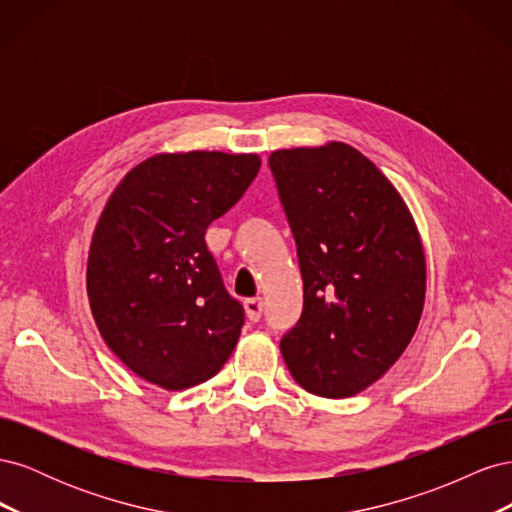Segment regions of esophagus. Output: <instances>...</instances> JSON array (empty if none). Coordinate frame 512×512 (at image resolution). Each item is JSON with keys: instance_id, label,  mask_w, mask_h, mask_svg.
I'll return each mask as SVG.
<instances>
[{"instance_id": "1", "label": "esophagus", "mask_w": 512, "mask_h": 512, "mask_svg": "<svg viewBox=\"0 0 512 512\" xmlns=\"http://www.w3.org/2000/svg\"><path fill=\"white\" fill-rule=\"evenodd\" d=\"M245 314L252 322H258L262 316V299H247L245 301Z\"/></svg>"}]
</instances>
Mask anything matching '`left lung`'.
<instances>
[{
  "label": "left lung",
  "mask_w": 512,
  "mask_h": 512,
  "mask_svg": "<svg viewBox=\"0 0 512 512\" xmlns=\"http://www.w3.org/2000/svg\"><path fill=\"white\" fill-rule=\"evenodd\" d=\"M269 166L303 277V314L282 356L305 391L352 397L416 333L427 288L421 235L395 185L346 143L277 149Z\"/></svg>",
  "instance_id": "8db88e82"
}]
</instances>
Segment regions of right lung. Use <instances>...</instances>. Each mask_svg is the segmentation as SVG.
<instances>
[{"label": "right lung", "mask_w": 512, "mask_h": 512, "mask_svg": "<svg viewBox=\"0 0 512 512\" xmlns=\"http://www.w3.org/2000/svg\"><path fill=\"white\" fill-rule=\"evenodd\" d=\"M260 170L258 153H156L119 181L87 258L96 327L138 378L183 391L235 350L243 307L226 292L205 232Z\"/></svg>", "instance_id": "right-lung-1"}]
</instances>
